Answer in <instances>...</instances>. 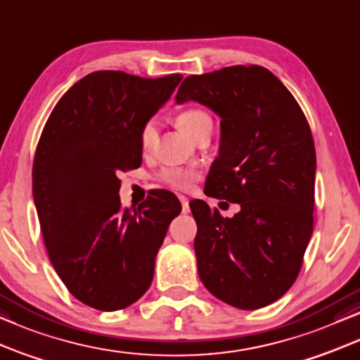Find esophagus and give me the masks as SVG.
<instances>
[{
    "instance_id": "1",
    "label": "esophagus",
    "mask_w": 360,
    "mask_h": 360,
    "mask_svg": "<svg viewBox=\"0 0 360 360\" xmlns=\"http://www.w3.org/2000/svg\"><path fill=\"white\" fill-rule=\"evenodd\" d=\"M179 200H181V205H183V212H188V210H189V199L186 198V195H179Z\"/></svg>"
}]
</instances>
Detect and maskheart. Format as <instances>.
Instances as JSON below:
<instances>
[{"mask_svg":"<svg viewBox=\"0 0 360 360\" xmlns=\"http://www.w3.org/2000/svg\"><path fill=\"white\" fill-rule=\"evenodd\" d=\"M176 124L181 131L186 135L194 138L200 128L205 124H212V118L207 112H204L202 108H186L183 112L177 113ZM156 138V127L155 122H146L143 124L141 133H140V143L141 148L145 151H150L153 143ZM199 177V171L194 167H183V166H169L161 169L158 174V179L167 188L174 191H188L195 179Z\"/></svg>","mask_w":360,"mask_h":360,"instance_id":"1","label":"heart"}]
</instances>
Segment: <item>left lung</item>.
I'll list each match as a JSON object with an SVG mask.
<instances>
[{"label": "left lung", "instance_id": "8db88e82", "mask_svg": "<svg viewBox=\"0 0 360 360\" xmlns=\"http://www.w3.org/2000/svg\"><path fill=\"white\" fill-rule=\"evenodd\" d=\"M220 117L219 156L204 193L240 204L232 219L204 200L191 205L194 250L205 288L238 309H258L295 283L313 233L316 151L290 90L260 65L189 75L176 102Z\"/></svg>", "mask_w": 360, "mask_h": 360}]
</instances>
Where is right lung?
<instances>
[{
	"instance_id": "1",
	"label": "right lung",
	"mask_w": 360,
	"mask_h": 360,
	"mask_svg": "<svg viewBox=\"0 0 360 360\" xmlns=\"http://www.w3.org/2000/svg\"><path fill=\"white\" fill-rule=\"evenodd\" d=\"M181 79L92 72L62 95L42 130L32 165L41 232L62 283L90 308L123 309L146 293L181 212L169 191L153 193L133 212L118 195V172L141 165L143 124Z\"/></svg>"
}]
</instances>
